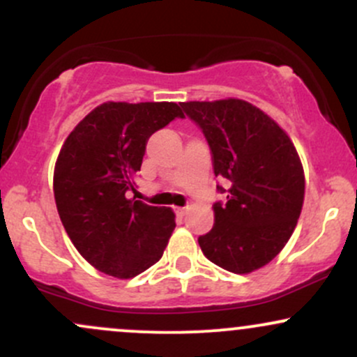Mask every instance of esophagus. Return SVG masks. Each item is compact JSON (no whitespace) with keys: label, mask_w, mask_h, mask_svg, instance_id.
Here are the masks:
<instances>
[{"label":"esophagus","mask_w":357,"mask_h":357,"mask_svg":"<svg viewBox=\"0 0 357 357\" xmlns=\"http://www.w3.org/2000/svg\"><path fill=\"white\" fill-rule=\"evenodd\" d=\"M176 213H178L179 216H186V213H188V208H176Z\"/></svg>","instance_id":"esophagus-1"}]
</instances>
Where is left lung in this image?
<instances>
[{"label":"left lung","mask_w":357,"mask_h":357,"mask_svg":"<svg viewBox=\"0 0 357 357\" xmlns=\"http://www.w3.org/2000/svg\"><path fill=\"white\" fill-rule=\"evenodd\" d=\"M211 151L215 176L230 184L213 204L215 225L198 238L204 257L233 273H250L278 255L304 203V169L292 141L267 114L240 99L183 102Z\"/></svg>","instance_id":"1"}]
</instances>
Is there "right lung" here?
<instances>
[{
    "mask_svg": "<svg viewBox=\"0 0 357 357\" xmlns=\"http://www.w3.org/2000/svg\"><path fill=\"white\" fill-rule=\"evenodd\" d=\"M176 117L184 114L174 102H105L61 147L53 173L60 220L80 255L107 275L132 278L165 253L174 213L127 195L149 137Z\"/></svg>",
    "mask_w": 357,
    "mask_h": 357,
    "instance_id": "1",
    "label": "right lung"
}]
</instances>
